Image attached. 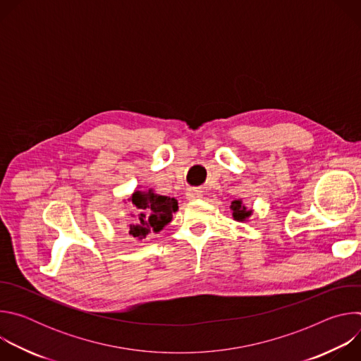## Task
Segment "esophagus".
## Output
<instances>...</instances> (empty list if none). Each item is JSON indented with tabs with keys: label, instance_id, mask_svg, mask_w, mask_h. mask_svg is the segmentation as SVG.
I'll return each instance as SVG.
<instances>
[{
	"label": "esophagus",
	"instance_id": "obj_1",
	"mask_svg": "<svg viewBox=\"0 0 361 361\" xmlns=\"http://www.w3.org/2000/svg\"><path fill=\"white\" fill-rule=\"evenodd\" d=\"M201 195H202L201 191L197 190V188H190V190L187 191V198H188V200H197V198H200Z\"/></svg>",
	"mask_w": 361,
	"mask_h": 361
}]
</instances>
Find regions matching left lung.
Returning a JSON list of instances; mask_svg holds the SVG:
<instances>
[{"mask_svg": "<svg viewBox=\"0 0 361 361\" xmlns=\"http://www.w3.org/2000/svg\"><path fill=\"white\" fill-rule=\"evenodd\" d=\"M230 209L233 213V219L235 221H247L252 214V210H248L241 200H233Z\"/></svg>", "mask_w": 361, "mask_h": 361, "instance_id": "8db88e82", "label": "left lung"}]
</instances>
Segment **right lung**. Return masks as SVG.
I'll use <instances>...</instances> for the list:
<instances>
[{"label": "right lung", "mask_w": 361, "mask_h": 361, "mask_svg": "<svg viewBox=\"0 0 361 361\" xmlns=\"http://www.w3.org/2000/svg\"><path fill=\"white\" fill-rule=\"evenodd\" d=\"M137 209L134 223L128 226V234L137 240L145 238L151 231L160 233L178 210L176 198L160 195L152 188L148 191H134L128 198Z\"/></svg>", "instance_id": "1"}]
</instances>
